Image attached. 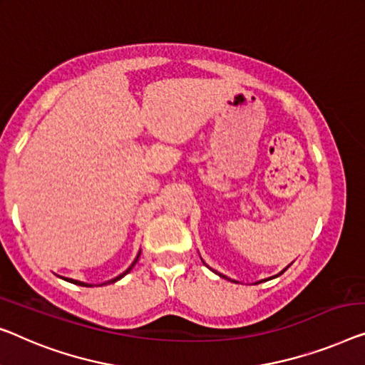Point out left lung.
Segmentation results:
<instances>
[{
    "label": "left lung",
    "instance_id": "left-lung-1",
    "mask_svg": "<svg viewBox=\"0 0 365 365\" xmlns=\"http://www.w3.org/2000/svg\"><path fill=\"white\" fill-rule=\"evenodd\" d=\"M288 269V265H287V267L284 269V270H282L280 272V274H277V275H274V277H269V280H272V279H275V277H279V275H282V274H284V272ZM211 270H213V269H211ZM215 272V274L216 275H220V277H222V279H227V280H231L230 279V277H226V275H222V274H220V272H216V270H213ZM231 282H236V280H231ZM260 282H267V279H265V280H259V282H255V284H260Z\"/></svg>",
    "mask_w": 365,
    "mask_h": 365
}]
</instances>
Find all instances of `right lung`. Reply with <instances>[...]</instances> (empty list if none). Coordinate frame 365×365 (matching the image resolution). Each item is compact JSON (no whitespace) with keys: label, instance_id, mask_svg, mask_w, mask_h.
<instances>
[{"label":"right lung","instance_id":"obj_1","mask_svg":"<svg viewBox=\"0 0 365 365\" xmlns=\"http://www.w3.org/2000/svg\"><path fill=\"white\" fill-rule=\"evenodd\" d=\"M139 255H140V251H139V254H138V255H135L134 262H133V264H130V265H129V267H128L126 270H124V272H123V274H119L118 277H114V279H111V280H108V282H105V284H101V285L114 284V282H118L119 279H123V277H124V275H126V274H129V272H130V270H133V267H134V265H135V262H138V260H139ZM62 279H63V280H67V282H70V284H75V285H81V287H93V285H91V284H85V282H80V280H73V279H67V277H62Z\"/></svg>","mask_w":365,"mask_h":365}]
</instances>
